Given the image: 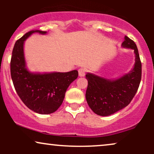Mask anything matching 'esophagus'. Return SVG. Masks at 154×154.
<instances>
[{
	"mask_svg": "<svg viewBox=\"0 0 154 154\" xmlns=\"http://www.w3.org/2000/svg\"><path fill=\"white\" fill-rule=\"evenodd\" d=\"M85 69L83 68H81L79 69L78 70V72H79V77H84L85 75Z\"/></svg>",
	"mask_w": 154,
	"mask_h": 154,
	"instance_id": "obj_1",
	"label": "esophagus"
}]
</instances>
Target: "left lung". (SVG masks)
<instances>
[{
  "label": "left lung",
  "mask_w": 154,
  "mask_h": 154,
  "mask_svg": "<svg viewBox=\"0 0 154 154\" xmlns=\"http://www.w3.org/2000/svg\"><path fill=\"white\" fill-rule=\"evenodd\" d=\"M122 48H130L135 53V64L128 74L117 79H107L87 73L88 88L86 100L93 112L106 116L114 114L129 105L137 93L141 80L142 65L135 42L125 37Z\"/></svg>",
  "instance_id": "left-lung-1"
}]
</instances>
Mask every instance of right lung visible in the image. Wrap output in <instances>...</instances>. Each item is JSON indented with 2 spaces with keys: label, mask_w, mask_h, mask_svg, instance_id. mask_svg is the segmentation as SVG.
Returning a JSON list of instances; mask_svg holds the SVG:
<instances>
[{
  "label": "right lung",
  "mask_w": 154,
  "mask_h": 154,
  "mask_svg": "<svg viewBox=\"0 0 154 154\" xmlns=\"http://www.w3.org/2000/svg\"><path fill=\"white\" fill-rule=\"evenodd\" d=\"M47 32L32 30L16 42L11 59V76L17 94L32 111L40 114L54 113L62 103L67 88L78 77V72H31L26 68L24 41L32 34Z\"/></svg>",
  "instance_id": "obj_1"
}]
</instances>
